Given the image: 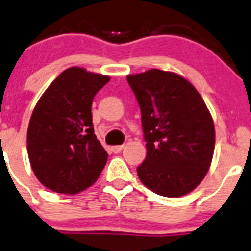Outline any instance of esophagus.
<instances>
[{
    "instance_id": "esophagus-1",
    "label": "esophagus",
    "mask_w": 251,
    "mask_h": 251,
    "mask_svg": "<svg viewBox=\"0 0 251 251\" xmlns=\"http://www.w3.org/2000/svg\"><path fill=\"white\" fill-rule=\"evenodd\" d=\"M123 147L124 145H114V147L111 148V150L114 152V154H117V152H119L122 149H123Z\"/></svg>"
}]
</instances>
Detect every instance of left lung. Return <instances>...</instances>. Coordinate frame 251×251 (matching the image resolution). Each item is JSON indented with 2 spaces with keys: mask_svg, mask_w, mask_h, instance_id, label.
<instances>
[{
  "mask_svg": "<svg viewBox=\"0 0 251 251\" xmlns=\"http://www.w3.org/2000/svg\"><path fill=\"white\" fill-rule=\"evenodd\" d=\"M142 112L147 157L137 173L143 185L165 197L195 190L208 173L214 123L195 86L170 71L128 75Z\"/></svg>",
  "mask_w": 251,
  "mask_h": 251,
  "instance_id": "1",
  "label": "left lung"
}]
</instances>
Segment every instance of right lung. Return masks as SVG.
Returning <instances> with one entry per match:
<instances>
[{"label": "right lung", "mask_w": 251, "mask_h": 251, "mask_svg": "<svg viewBox=\"0 0 251 251\" xmlns=\"http://www.w3.org/2000/svg\"><path fill=\"white\" fill-rule=\"evenodd\" d=\"M109 76L66 69L35 104L27 132L30 166L42 185L75 195L94 185L107 163L96 138L91 106Z\"/></svg>", "instance_id": "right-lung-1"}]
</instances>
